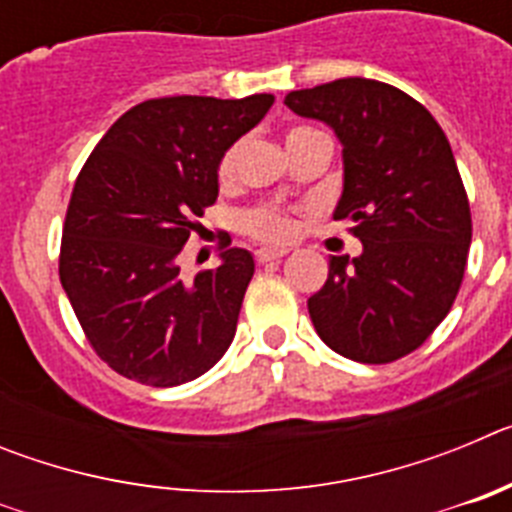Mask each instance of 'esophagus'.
I'll return each mask as SVG.
<instances>
[{
  "label": "esophagus",
  "instance_id": "esophagus-1",
  "mask_svg": "<svg viewBox=\"0 0 512 512\" xmlns=\"http://www.w3.org/2000/svg\"><path fill=\"white\" fill-rule=\"evenodd\" d=\"M287 253H289L287 248H259V251L253 253V256H256V261H259V264H271V261L284 259Z\"/></svg>",
  "mask_w": 512,
  "mask_h": 512
}]
</instances>
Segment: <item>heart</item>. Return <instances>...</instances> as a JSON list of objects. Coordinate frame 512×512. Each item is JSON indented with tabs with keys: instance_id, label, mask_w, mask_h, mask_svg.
<instances>
[{
	"instance_id": "b5f03b06",
	"label": "heart",
	"mask_w": 512,
	"mask_h": 512,
	"mask_svg": "<svg viewBox=\"0 0 512 512\" xmlns=\"http://www.w3.org/2000/svg\"><path fill=\"white\" fill-rule=\"evenodd\" d=\"M300 130H307V128H297L289 135L300 133ZM241 151H243V143H233V146L225 148V153L220 156V161H217V182L220 184L233 182L235 174H238ZM238 225H241L243 233L251 235L253 241H261V243H284L295 235V217H292V212L284 210V207L279 205L248 207V210H243L241 217H238Z\"/></svg>"
}]
</instances>
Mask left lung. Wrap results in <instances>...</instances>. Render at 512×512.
I'll return each mask as SVG.
<instances>
[{"label": "left lung", "instance_id": "obj_1", "mask_svg": "<svg viewBox=\"0 0 512 512\" xmlns=\"http://www.w3.org/2000/svg\"><path fill=\"white\" fill-rule=\"evenodd\" d=\"M289 110L323 120L343 146L336 220H354L364 253L330 256L307 310L325 346L390 364L428 341L467 269L472 212L441 125L418 99L374 79L289 92Z\"/></svg>", "mask_w": 512, "mask_h": 512}]
</instances>
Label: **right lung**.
<instances>
[{
  "mask_svg": "<svg viewBox=\"0 0 512 512\" xmlns=\"http://www.w3.org/2000/svg\"><path fill=\"white\" fill-rule=\"evenodd\" d=\"M274 104L161 97L135 104L99 140L71 192L58 277L89 346L122 377L176 387L223 359L253 256L220 246L223 264L184 282V243L217 200V161Z\"/></svg>",
  "mask_w": 512,
  "mask_h": 512,
  "instance_id": "add662e5",
  "label": "right lung"
}]
</instances>
